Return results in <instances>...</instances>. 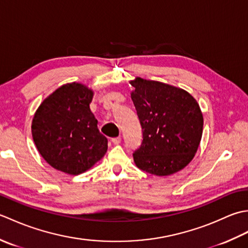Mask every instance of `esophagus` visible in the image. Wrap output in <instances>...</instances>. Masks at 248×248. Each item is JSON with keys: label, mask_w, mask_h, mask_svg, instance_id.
I'll return each mask as SVG.
<instances>
[{"label": "esophagus", "mask_w": 248, "mask_h": 248, "mask_svg": "<svg viewBox=\"0 0 248 248\" xmlns=\"http://www.w3.org/2000/svg\"><path fill=\"white\" fill-rule=\"evenodd\" d=\"M110 140H112V143L114 145H118L120 141H121V138H120V136H118V138H114V139H112Z\"/></svg>", "instance_id": "34e87169"}]
</instances>
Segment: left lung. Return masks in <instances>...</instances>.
<instances>
[{
	"label": "left lung",
	"instance_id": "left-lung-1",
	"mask_svg": "<svg viewBox=\"0 0 248 248\" xmlns=\"http://www.w3.org/2000/svg\"><path fill=\"white\" fill-rule=\"evenodd\" d=\"M131 99L143 129L133 154L135 165L151 175L170 176L191 162L202 140L203 117L199 104L182 88L136 77Z\"/></svg>",
	"mask_w": 248,
	"mask_h": 248
}]
</instances>
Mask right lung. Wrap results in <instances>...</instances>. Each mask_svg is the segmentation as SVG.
<instances>
[{
	"label": "right lung",
	"mask_w": 248,
	"mask_h": 248,
	"mask_svg": "<svg viewBox=\"0 0 248 248\" xmlns=\"http://www.w3.org/2000/svg\"><path fill=\"white\" fill-rule=\"evenodd\" d=\"M93 93L82 83L64 84L41 102L31 121L37 150L68 175L85 172L107 154L108 140L89 108Z\"/></svg>",
	"instance_id": "right-lung-1"
}]
</instances>
